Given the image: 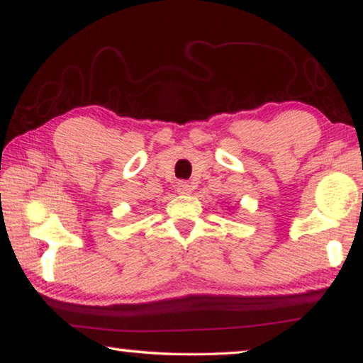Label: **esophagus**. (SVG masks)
<instances>
[{"instance_id": "1", "label": "esophagus", "mask_w": 363, "mask_h": 363, "mask_svg": "<svg viewBox=\"0 0 363 363\" xmlns=\"http://www.w3.org/2000/svg\"><path fill=\"white\" fill-rule=\"evenodd\" d=\"M176 189H177V192L182 194V195H189L190 192H192V186H190V184L186 182V181H179V182H177Z\"/></svg>"}]
</instances>
